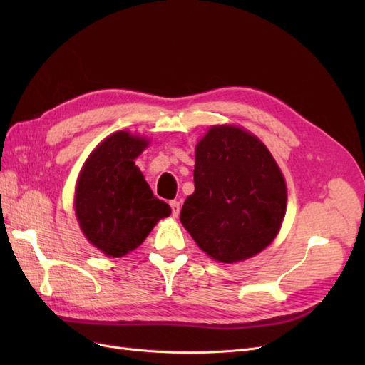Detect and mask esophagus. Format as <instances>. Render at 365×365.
I'll return each instance as SVG.
<instances>
[{
	"instance_id": "34e87169",
	"label": "esophagus",
	"mask_w": 365,
	"mask_h": 365,
	"mask_svg": "<svg viewBox=\"0 0 365 365\" xmlns=\"http://www.w3.org/2000/svg\"><path fill=\"white\" fill-rule=\"evenodd\" d=\"M170 208H172V216L173 217H178L180 215V202L178 201H170Z\"/></svg>"
}]
</instances>
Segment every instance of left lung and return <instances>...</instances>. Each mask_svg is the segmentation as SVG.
Returning <instances> with one entry per match:
<instances>
[{
  "mask_svg": "<svg viewBox=\"0 0 365 365\" xmlns=\"http://www.w3.org/2000/svg\"><path fill=\"white\" fill-rule=\"evenodd\" d=\"M195 193L180 219L202 251L222 263L256 256L277 236L286 184L263 143L235 126H213L197 143Z\"/></svg>",
  "mask_w": 365,
  "mask_h": 365,
  "instance_id": "1",
  "label": "left lung"
}]
</instances>
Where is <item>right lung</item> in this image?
<instances>
[{
    "instance_id": "add662e5",
    "label": "right lung",
    "mask_w": 365,
    "mask_h": 365,
    "mask_svg": "<svg viewBox=\"0 0 365 365\" xmlns=\"http://www.w3.org/2000/svg\"><path fill=\"white\" fill-rule=\"evenodd\" d=\"M145 138L120 130L96 148L76 187V216L86 239L109 257L134 251L170 207L153 196L134 160Z\"/></svg>"
}]
</instances>
